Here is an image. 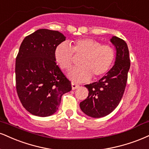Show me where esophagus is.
Returning a JSON list of instances; mask_svg holds the SVG:
<instances>
[{
  "instance_id": "esophagus-1",
  "label": "esophagus",
  "mask_w": 149,
  "mask_h": 149,
  "mask_svg": "<svg viewBox=\"0 0 149 149\" xmlns=\"http://www.w3.org/2000/svg\"><path fill=\"white\" fill-rule=\"evenodd\" d=\"M71 87H72V89H76L79 87V85L78 84L75 83V82H71Z\"/></svg>"
}]
</instances>
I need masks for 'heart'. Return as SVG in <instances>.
<instances>
[{
    "instance_id": "b5f03b06",
    "label": "heart",
    "mask_w": 149,
    "mask_h": 149,
    "mask_svg": "<svg viewBox=\"0 0 149 149\" xmlns=\"http://www.w3.org/2000/svg\"><path fill=\"white\" fill-rule=\"evenodd\" d=\"M73 54L82 55L80 67L73 68L68 73L70 79L75 82H84L93 78L105 75L113 64L116 57L114 47L109 44H101L92 38H81L70 42L61 43L54 51L55 62L61 69L67 71L72 67Z\"/></svg>"
}]
</instances>
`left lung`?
<instances>
[{"label": "left lung", "instance_id": "1", "mask_svg": "<svg viewBox=\"0 0 149 149\" xmlns=\"http://www.w3.org/2000/svg\"><path fill=\"white\" fill-rule=\"evenodd\" d=\"M110 41L116 48L115 64L101 79L85 85L88 89V96L80 103L82 112L94 118L103 117L118 106L128 80L130 62L127 44L115 36Z\"/></svg>", "mask_w": 149, "mask_h": 149}]
</instances>
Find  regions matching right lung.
Instances as JSON below:
<instances>
[{
  "instance_id": "1",
  "label": "right lung",
  "mask_w": 149,
  "mask_h": 149,
  "mask_svg": "<svg viewBox=\"0 0 149 149\" xmlns=\"http://www.w3.org/2000/svg\"><path fill=\"white\" fill-rule=\"evenodd\" d=\"M65 39L58 31L39 29L21 43L16 58V88L23 106L33 115L54 114L62 95L72 88L54 57L55 48Z\"/></svg>"
}]
</instances>
